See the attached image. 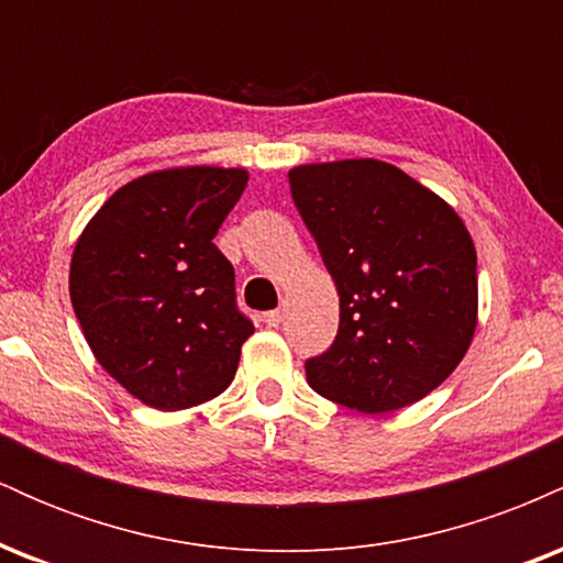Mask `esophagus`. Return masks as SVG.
Listing matches in <instances>:
<instances>
[{"label": "esophagus", "instance_id": "34e87169", "mask_svg": "<svg viewBox=\"0 0 563 563\" xmlns=\"http://www.w3.org/2000/svg\"><path fill=\"white\" fill-rule=\"evenodd\" d=\"M264 322H267L269 328H277L283 322V309H269V312H264Z\"/></svg>", "mask_w": 563, "mask_h": 563}]
</instances>
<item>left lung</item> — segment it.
I'll use <instances>...</instances> for the list:
<instances>
[{
    "label": "left lung",
    "instance_id": "left-lung-1",
    "mask_svg": "<svg viewBox=\"0 0 563 563\" xmlns=\"http://www.w3.org/2000/svg\"><path fill=\"white\" fill-rule=\"evenodd\" d=\"M288 183L339 290V333L303 363L309 386L371 416L418 402L474 339L476 251L466 224L384 161L296 166Z\"/></svg>",
    "mask_w": 563,
    "mask_h": 563
}]
</instances>
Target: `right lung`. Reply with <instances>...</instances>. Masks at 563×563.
<instances>
[{
  "label": "right lung",
  "instance_id": "add662e5",
  "mask_svg": "<svg viewBox=\"0 0 563 563\" xmlns=\"http://www.w3.org/2000/svg\"><path fill=\"white\" fill-rule=\"evenodd\" d=\"M243 169L153 172L115 190L70 260V301L97 363L156 410H185L235 378L254 322L214 245Z\"/></svg>",
  "mask_w": 563,
  "mask_h": 563
}]
</instances>
